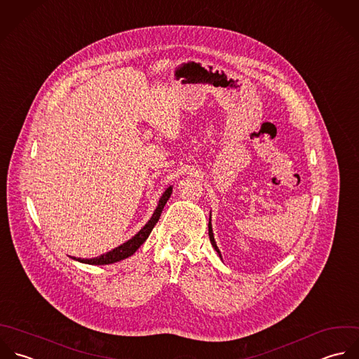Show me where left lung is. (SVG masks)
I'll return each mask as SVG.
<instances>
[{
	"instance_id": "1",
	"label": "left lung",
	"mask_w": 359,
	"mask_h": 359,
	"mask_svg": "<svg viewBox=\"0 0 359 359\" xmlns=\"http://www.w3.org/2000/svg\"><path fill=\"white\" fill-rule=\"evenodd\" d=\"M209 238H210V242H212V245H213L215 250L217 252V255H219V256H220V259L223 260L222 252H220V249H219V246H217V243H216V241H215V234H213V229H212V212H210V219H209Z\"/></svg>"
}]
</instances>
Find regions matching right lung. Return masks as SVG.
<instances>
[{"mask_svg": "<svg viewBox=\"0 0 359 359\" xmlns=\"http://www.w3.org/2000/svg\"><path fill=\"white\" fill-rule=\"evenodd\" d=\"M171 194H172V185H170V187L163 192V195H161L160 199H158V203H157L156 210L153 212L150 220L143 226V229H140V231H137L132 238L128 239V241L123 242V243H121L120 246H117V248H114V249H111V250H109V252H106V253H103V255H100V256H97V257H92V259H82V257H74V256H71V257H72L74 260L81 262V263L102 266V264H111V263L120 262V260H123V259L132 256V255L139 249V246L150 236V233H151L153 227L156 226V223L158 222L160 215H161V212H163V209H164L167 201L170 199Z\"/></svg>", "mask_w": 359, "mask_h": 359, "instance_id": "right-lung-1", "label": "right lung"}]
</instances>
